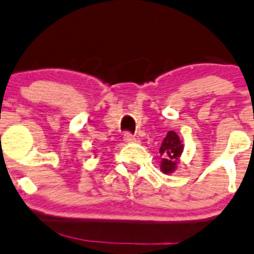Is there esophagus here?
Here are the masks:
<instances>
[{
  "mask_svg": "<svg viewBox=\"0 0 254 254\" xmlns=\"http://www.w3.org/2000/svg\"><path fill=\"white\" fill-rule=\"evenodd\" d=\"M124 141H125V142H127V143H131V142H135L136 138L134 137V135L130 134V132H125V134H124Z\"/></svg>",
  "mask_w": 254,
  "mask_h": 254,
  "instance_id": "obj_1",
  "label": "esophagus"
}]
</instances>
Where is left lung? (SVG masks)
Wrapping results in <instances>:
<instances>
[{"label":"left lung","mask_w":254,"mask_h":254,"mask_svg":"<svg viewBox=\"0 0 254 254\" xmlns=\"http://www.w3.org/2000/svg\"><path fill=\"white\" fill-rule=\"evenodd\" d=\"M183 142L174 131H168L163 140L159 153L163 157L161 163V170L164 174H170L176 169L179 163V157L183 153Z\"/></svg>","instance_id":"8db88e82"}]
</instances>
